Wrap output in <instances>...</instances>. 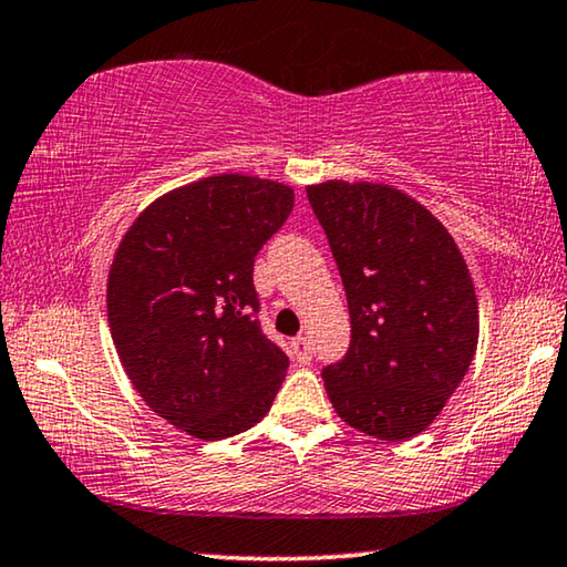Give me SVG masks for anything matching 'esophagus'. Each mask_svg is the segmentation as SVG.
Masks as SVG:
<instances>
[{"instance_id":"34e87169","label":"esophagus","mask_w":567,"mask_h":567,"mask_svg":"<svg viewBox=\"0 0 567 567\" xmlns=\"http://www.w3.org/2000/svg\"><path fill=\"white\" fill-rule=\"evenodd\" d=\"M292 353H295V359L300 361V364H308V361L312 359V343H310V338H306V336L292 338Z\"/></svg>"}]
</instances>
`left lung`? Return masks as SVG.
I'll use <instances>...</instances> for the list:
<instances>
[{
    "mask_svg": "<svg viewBox=\"0 0 567 567\" xmlns=\"http://www.w3.org/2000/svg\"><path fill=\"white\" fill-rule=\"evenodd\" d=\"M306 190L351 316L349 351L323 369L328 400L359 433L408 441L441 415L476 357L466 259L445 226L392 185L326 181Z\"/></svg>",
    "mask_w": 567,
    "mask_h": 567,
    "instance_id": "8db88e82",
    "label": "left lung"
}]
</instances>
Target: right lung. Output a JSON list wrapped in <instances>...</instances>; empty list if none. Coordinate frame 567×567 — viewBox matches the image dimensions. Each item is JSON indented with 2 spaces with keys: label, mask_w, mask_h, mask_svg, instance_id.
Instances as JSON below:
<instances>
[{
  "label": "right lung",
  "mask_w": 567,
  "mask_h": 567,
  "mask_svg": "<svg viewBox=\"0 0 567 567\" xmlns=\"http://www.w3.org/2000/svg\"><path fill=\"white\" fill-rule=\"evenodd\" d=\"M295 206L290 185L224 173L152 200L106 282L122 367L152 412L200 441L267 415L287 361L255 312V257Z\"/></svg>",
  "instance_id": "1"
}]
</instances>
